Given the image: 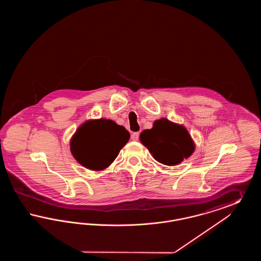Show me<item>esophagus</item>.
Masks as SVG:
<instances>
[{
	"label": "esophagus",
	"instance_id": "1",
	"mask_svg": "<svg viewBox=\"0 0 261 261\" xmlns=\"http://www.w3.org/2000/svg\"><path fill=\"white\" fill-rule=\"evenodd\" d=\"M139 136H140V134H139L138 132H134V133L131 135V139H132L133 141H138Z\"/></svg>",
	"mask_w": 261,
	"mask_h": 261
}]
</instances>
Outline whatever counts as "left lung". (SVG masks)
Returning a JSON list of instances; mask_svg holds the SVG:
<instances>
[{
	"label": "left lung",
	"instance_id": "obj_1",
	"mask_svg": "<svg viewBox=\"0 0 261 261\" xmlns=\"http://www.w3.org/2000/svg\"><path fill=\"white\" fill-rule=\"evenodd\" d=\"M140 141L156 162L169 166L183 162L195 150L194 142L186 128L165 118L154 121L151 129L144 130Z\"/></svg>",
	"mask_w": 261,
	"mask_h": 261
}]
</instances>
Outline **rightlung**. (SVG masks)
I'll use <instances>...</instances> for the list:
<instances>
[{"mask_svg":"<svg viewBox=\"0 0 261 261\" xmlns=\"http://www.w3.org/2000/svg\"><path fill=\"white\" fill-rule=\"evenodd\" d=\"M129 138L124 127L112 120H89L76 131L70 149L80 164L92 170H101L116 159Z\"/></svg>","mask_w":261,"mask_h":261,"instance_id":"obj_1","label":"right lung"}]
</instances>
